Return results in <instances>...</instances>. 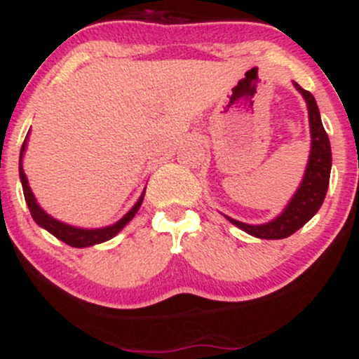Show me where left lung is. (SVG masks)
<instances>
[{
  "label": "left lung",
  "mask_w": 359,
  "mask_h": 359,
  "mask_svg": "<svg viewBox=\"0 0 359 359\" xmlns=\"http://www.w3.org/2000/svg\"><path fill=\"white\" fill-rule=\"evenodd\" d=\"M294 86L304 96L309 109V123H311V155L304 174L302 184L294 194L290 203L283 209L280 216L265 224H246V222L236 221L226 216V219L233 222L234 226L243 229L245 233L262 240H282L290 236L297 229L302 228L311 219L324 203L325 192L329 187V175H331V143H329L327 133H325L323 121H320L319 108H317L314 96L306 89H302L297 82Z\"/></svg>",
  "instance_id": "obj_1"
}]
</instances>
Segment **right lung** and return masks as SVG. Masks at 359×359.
Instances as JSON below:
<instances>
[{
	"label": "right lung",
	"mask_w": 359,
	"mask_h": 359,
	"mask_svg": "<svg viewBox=\"0 0 359 359\" xmlns=\"http://www.w3.org/2000/svg\"><path fill=\"white\" fill-rule=\"evenodd\" d=\"M27 140H28V135H27V138H25V142L22 145V151H20V180H22L25 201H27L28 209H30L32 217H34V221L36 222V224L42 226L43 229H47V231L53 234L57 240L64 241L65 245L74 246V248H86V246L100 245V243H104V241L111 240V238L116 236V234L121 231L123 228H125L128 222L133 219L135 214L138 212L140 205H142V203H143V196H145V192L140 196L138 203L135 204L133 208H131L130 211H128L125 216L121 217V219H119L118 222H114V224L106 226V228L82 229V228H76V226L65 224V222L57 221V219H53L52 216H48V214L45 212L42 208H40L39 203H36L34 192H32L30 185H28L27 175H25L23 167H22V156H23L25 148H27Z\"/></svg>",
	"instance_id": "right-lung-1"
}]
</instances>
